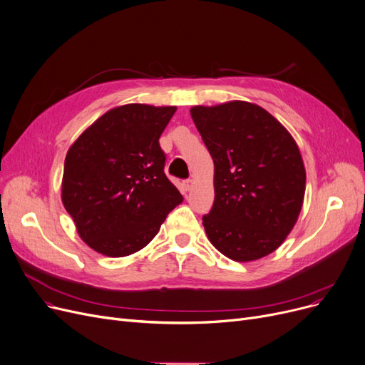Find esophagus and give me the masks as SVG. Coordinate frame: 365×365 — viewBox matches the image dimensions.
I'll use <instances>...</instances> for the list:
<instances>
[{"instance_id": "esophagus-1", "label": "esophagus", "mask_w": 365, "mask_h": 365, "mask_svg": "<svg viewBox=\"0 0 365 365\" xmlns=\"http://www.w3.org/2000/svg\"><path fill=\"white\" fill-rule=\"evenodd\" d=\"M185 189H186V191H191V189H192V186H194V180L192 179H187V180H185Z\"/></svg>"}]
</instances>
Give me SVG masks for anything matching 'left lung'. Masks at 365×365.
Returning <instances> with one entry per match:
<instances>
[{"label": "left lung", "instance_id": "8db88e82", "mask_svg": "<svg viewBox=\"0 0 365 365\" xmlns=\"http://www.w3.org/2000/svg\"><path fill=\"white\" fill-rule=\"evenodd\" d=\"M191 116L215 163V202L202 225L232 261L274 252L294 228L306 170L292 135L262 107L230 101L195 106Z\"/></svg>", "mask_w": 365, "mask_h": 365}]
</instances>
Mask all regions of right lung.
I'll return each instance as SVG.
<instances>
[{
  "instance_id": "add662e5",
  "label": "right lung",
  "mask_w": 365,
  "mask_h": 365,
  "mask_svg": "<svg viewBox=\"0 0 365 365\" xmlns=\"http://www.w3.org/2000/svg\"><path fill=\"white\" fill-rule=\"evenodd\" d=\"M176 107L108 110L68 149L62 202L81 239L119 258L143 249L183 201L164 173L160 137Z\"/></svg>"
}]
</instances>
